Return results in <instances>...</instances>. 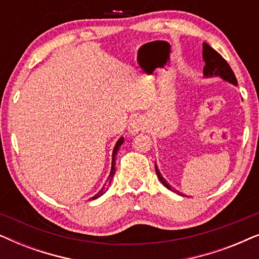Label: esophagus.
I'll list each match as a JSON object with an SVG mask.
<instances>
[{"instance_id":"obj_1","label":"esophagus","mask_w":259,"mask_h":259,"mask_svg":"<svg viewBox=\"0 0 259 259\" xmlns=\"http://www.w3.org/2000/svg\"><path fill=\"white\" fill-rule=\"evenodd\" d=\"M144 128H145L144 120L141 118H134L132 121L130 122L127 131H128L130 134H137L139 133L140 131H144Z\"/></svg>"}]
</instances>
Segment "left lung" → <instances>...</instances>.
I'll list each match as a JSON object with an SVG mask.
<instances>
[{"mask_svg":"<svg viewBox=\"0 0 259 259\" xmlns=\"http://www.w3.org/2000/svg\"><path fill=\"white\" fill-rule=\"evenodd\" d=\"M203 59L205 61V67L203 70L204 77H221L222 80L226 81V82L231 83L233 86H237V79L232 72L231 67L229 66V63L223 59V56L219 53L215 52L213 48L210 47L207 44H205V42L203 44ZM155 173H157L159 180H160L166 189L172 191V192H176L179 196H185V194L179 192L178 190L173 189L169 185L167 180L161 176L157 164H155Z\"/></svg>","mask_w":259,"mask_h":259,"instance_id":"left-lung-1","label":"left lung"}]
</instances>
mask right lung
<instances>
[{
	"label": "right lung",
	"mask_w": 259,
	"mask_h": 259,
	"mask_svg": "<svg viewBox=\"0 0 259 259\" xmlns=\"http://www.w3.org/2000/svg\"><path fill=\"white\" fill-rule=\"evenodd\" d=\"M123 141H125V139H123V137H121V138H119V140L116 141V144H115V146H114V150H113V154H112V167H111V172H109V176H108V178H107V183H108V185H111V183H112V179H113V177H114V175H115V155L118 154V151H119V148H120V146H121V145L123 144ZM107 183H105V185ZM105 185L102 186V189L99 191V192L95 194V196H93L92 198H90L91 200H94V199H98L99 197H101L102 194H104L106 191H107V189H106L105 187Z\"/></svg>",
	"instance_id": "1"
}]
</instances>
